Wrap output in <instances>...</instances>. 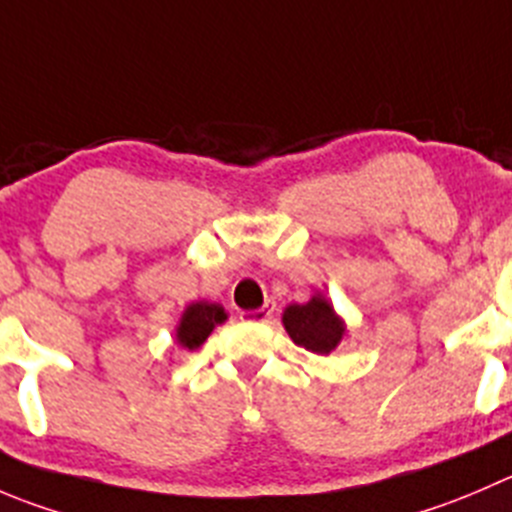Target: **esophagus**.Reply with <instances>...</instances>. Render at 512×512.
<instances>
[{
  "mask_svg": "<svg viewBox=\"0 0 512 512\" xmlns=\"http://www.w3.org/2000/svg\"><path fill=\"white\" fill-rule=\"evenodd\" d=\"M272 312H275V302H265V305L257 307V310L240 312V317H242V320H247V322H270Z\"/></svg>",
  "mask_w": 512,
  "mask_h": 512,
  "instance_id": "esophagus-1",
  "label": "esophagus"
}]
</instances>
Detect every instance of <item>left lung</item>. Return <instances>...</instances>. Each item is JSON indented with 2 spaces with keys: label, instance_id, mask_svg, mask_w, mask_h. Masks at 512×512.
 <instances>
[{
  "label": "left lung",
  "instance_id": "left-lung-1",
  "mask_svg": "<svg viewBox=\"0 0 512 512\" xmlns=\"http://www.w3.org/2000/svg\"><path fill=\"white\" fill-rule=\"evenodd\" d=\"M282 325L295 345L315 355H330L347 337V322L337 315L332 302L322 292H315L302 305L297 302L287 305L282 312Z\"/></svg>",
  "mask_w": 512,
  "mask_h": 512
}]
</instances>
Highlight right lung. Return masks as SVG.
I'll return each mask as SVG.
<instances>
[{
	"mask_svg": "<svg viewBox=\"0 0 512 512\" xmlns=\"http://www.w3.org/2000/svg\"><path fill=\"white\" fill-rule=\"evenodd\" d=\"M225 320H227L225 307L217 305V302H207V300L190 302L175 327L177 345L185 347V350H197V347L212 335V330H215L217 325H222Z\"/></svg>",
	"mask_w": 512,
	"mask_h": 512,
	"instance_id": "right-lung-1",
	"label": "right lung"
}]
</instances>
